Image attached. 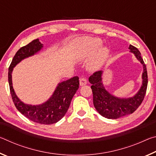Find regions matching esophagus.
<instances>
[{
	"label": "esophagus",
	"instance_id": "obj_1",
	"mask_svg": "<svg viewBox=\"0 0 156 156\" xmlns=\"http://www.w3.org/2000/svg\"><path fill=\"white\" fill-rule=\"evenodd\" d=\"M87 83V81L84 78H80V86H83L85 85V84Z\"/></svg>",
	"mask_w": 156,
	"mask_h": 156
}]
</instances>
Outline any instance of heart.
I'll list each match as a JSON object with an SVG mask.
<instances>
[{
	"label": "heart",
	"mask_w": 156,
	"mask_h": 156,
	"mask_svg": "<svg viewBox=\"0 0 156 156\" xmlns=\"http://www.w3.org/2000/svg\"><path fill=\"white\" fill-rule=\"evenodd\" d=\"M101 40L97 38H86L81 41L78 44L79 49L84 54L90 55L101 45ZM109 50L106 47H100L96 53V57L92 62L91 67L98 68L100 67L108 56Z\"/></svg>",
	"instance_id": "obj_1"
}]
</instances>
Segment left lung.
<instances>
[{"mask_svg":"<svg viewBox=\"0 0 156 156\" xmlns=\"http://www.w3.org/2000/svg\"><path fill=\"white\" fill-rule=\"evenodd\" d=\"M129 49L143 65L142 86L135 96L127 98H121L111 94L105 89L102 84V71L96 72L89 78V83L92 84L91 88L93 92L94 107L100 115L108 119H117L133 113L141 105L146 94L148 84L146 65L142 58L140 52L136 47L130 44Z\"/></svg>","mask_w":156,"mask_h":156,"instance_id":"1","label":"left lung"}]
</instances>
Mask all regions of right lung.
Wrapping results in <instances>:
<instances>
[{
	"instance_id": "obj_1",
	"label": "right lung",
	"mask_w": 156,
	"mask_h": 156,
	"mask_svg": "<svg viewBox=\"0 0 156 156\" xmlns=\"http://www.w3.org/2000/svg\"><path fill=\"white\" fill-rule=\"evenodd\" d=\"M43 47L38 39L31 41L27 45L21 47L15 54L9 67L8 81L10 93L16 109L28 119L33 122L51 125L58 122L65 115L69 107L71 101L79 88V78L75 76L58 84L56 89L45 102L38 105H27L21 101L16 94L12 86V73L13 69L21 60L34 56Z\"/></svg>"
}]
</instances>
